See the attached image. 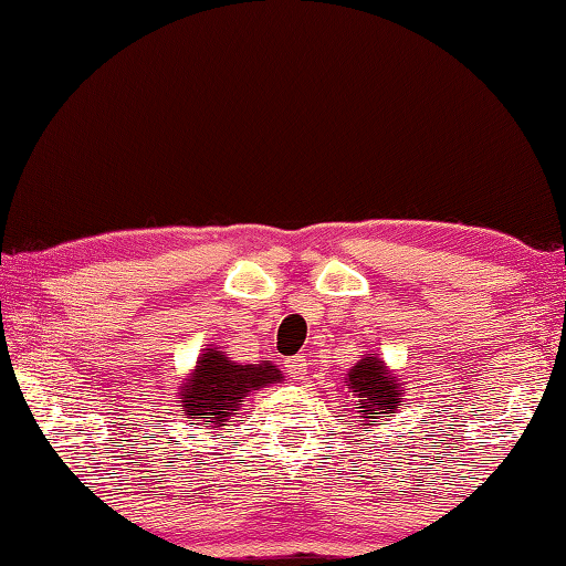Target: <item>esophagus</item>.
Masks as SVG:
<instances>
[{
  "label": "esophagus",
  "mask_w": 566,
  "mask_h": 566,
  "mask_svg": "<svg viewBox=\"0 0 566 566\" xmlns=\"http://www.w3.org/2000/svg\"><path fill=\"white\" fill-rule=\"evenodd\" d=\"M286 371H290V377L294 381H302L304 375H306V359H302V357L286 359Z\"/></svg>",
  "instance_id": "esophagus-1"
}]
</instances>
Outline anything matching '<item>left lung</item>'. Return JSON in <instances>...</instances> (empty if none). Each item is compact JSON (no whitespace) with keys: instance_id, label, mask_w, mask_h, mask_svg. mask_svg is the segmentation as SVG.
Segmentation results:
<instances>
[{"instance_id":"8db88e82","label":"left lung","mask_w":566,"mask_h":566,"mask_svg":"<svg viewBox=\"0 0 566 566\" xmlns=\"http://www.w3.org/2000/svg\"><path fill=\"white\" fill-rule=\"evenodd\" d=\"M405 395V381L377 354H361L344 375V407H349L347 411H354V417L364 421V432H369V421L395 417Z\"/></svg>"}]
</instances>
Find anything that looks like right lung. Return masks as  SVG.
Here are the masks:
<instances>
[{"label": "right lung", "mask_w": 566, "mask_h": 566, "mask_svg": "<svg viewBox=\"0 0 566 566\" xmlns=\"http://www.w3.org/2000/svg\"><path fill=\"white\" fill-rule=\"evenodd\" d=\"M282 379V371L272 361H234L227 352L207 344V349L197 357L195 369L177 389L179 411L191 424L222 429L229 419L242 411V405L252 391L280 385Z\"/></svg>", "instance_id": "obj_1"}]
</instances>
